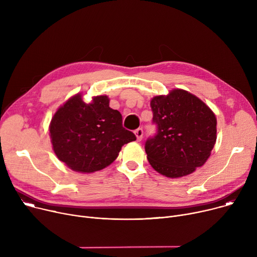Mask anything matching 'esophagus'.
Here are the masks:
<instances>
[{
  "mask_svg": "<svg viewBox=\"0 0 257 257\" xmlns=\"http://www.w3.org/2000/svg\"><path fill=\"white\" fill-rule=\"evenodd\" d=\"M135 135L137 137V140L138 141H141L143 139V135H144V131L143 128H137L135 131Z\"/></svg>",
  "mask_w": 257,
  "mask_h": 257,
  "instance_id": "1",
  "label": "esophagus"
}]
</instances>
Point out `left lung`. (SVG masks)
<instances>
[{"label":"left lung","mask_w":257,"mask_h":257,"mask_svg":"<svg viewBox=\"0 0 257 257\" xmlns=\"http://www.w3.org/2000/svg\"><path fill=\"white\" fill-rule=\"evenodd\" d=\"M152 123L156 134L145 142L151 167L170 178L202 167L216 142V117L199 97L182 89L154 96Z\"/></svg>","instance_id":"obj_1"}]
</instances>
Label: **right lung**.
<instances>
[{"label": "right lung", "mask_w": 257, "mask_h": 257, "mask_svg": "<svg viewBox=\"0 0 257 257\" xmlns=\"http://www.w3.org/2000/svg\"><path fill=\"white\" fill-rule=\"evenodd\" d=\"M53 150L70 169L92 173L112 164L121 147L136 140L122 126L119 111L109 107L106 95L86 104L76 94L56 111L50 123Z\"/></svg>", "instance_id": "1"}]
</instances>
